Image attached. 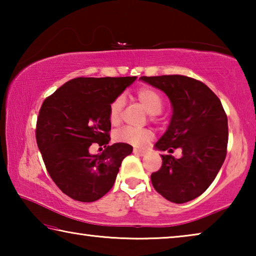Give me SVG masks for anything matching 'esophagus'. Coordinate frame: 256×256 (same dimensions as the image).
<instances>
[{"label":"esophagus","instance_id":"1","mask_svg":"<svg viewBox=\"0 0 256 256\" xmlns=\"http://www.w3.org/2000/svg\"><path fill=\"white\" fill-rule=\"evenodd\" d=\"M133 152L136 154H138V156H144L146 154V150H142V149H134Z\"/></svg>","mask_w":256,"mask_h":256}]
</instances>
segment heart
<instances>
[{"instance_id": "heart-1", "label": "heart", "mask_w": 256, "mask_h": 256, "mask_svg": "<svg viewBox=\"0 0 256 256\" xmlns=\"http://www.w3.org/2000/svg\"><path fill=\"white\" fill-rule=\"evenodd\" d=\"M138 100L142 104L151 118H157L164 108V99L159 92L151 88H141L136 92ZM123 98L116 97L108 107V120L112 124H118L122 115ZM115 140L122 144H128L134 146H144L152 140L154 133L149 128H134L125 126L115 132Z\"/></svg>"}]
</instances>
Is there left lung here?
Wrapping results in <instances>:
<instances>
[{
    "label": "left lung",
    "mask_w": 256,
    "mask_h": 256,
    "mask_svg": "<svg viewBox=\"0 0 256 256\" xmlns=\"http://www.w3.org/2000/svg\"><path fill=\"white\" fill-rule=\"evenodd\" d=\"M167 94L172 105L170 128L156 144L168 151L162 164L151 174L159 194L174 203H185L204 192L214 180L227 154L228 120L220 99L203 82L172 74L141 76ZM177 148L182 157L170 154Z\"/></svg>",
    "instance_id": "8db88e82"
}]
</instances>
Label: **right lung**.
I'll return each mask as SVG.
<instances>
[{"instance_id": "add662e5", "label": "right lung", "mask_w": 256, "mask_h": 256, "mask_svg": "<svg viewBox=\"0 0 256 256\" xmlns=\"http://www.w3.org/2000/svg\"><path fill=\"white\" fill-rule=\"evenodd\" d=\"M136 76L84 78L64 84L47 97L40 110L36 141L50 178L76 201L94 202L115 183L122 160L132 146L110 142V104ZM92 143L104 145L100 154L90 155Z\"/></svg>"}]
</instances>
